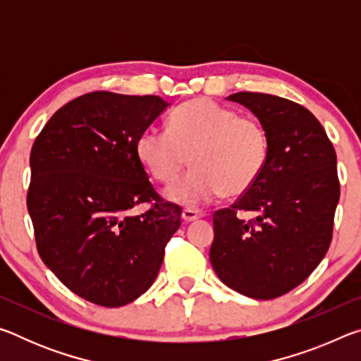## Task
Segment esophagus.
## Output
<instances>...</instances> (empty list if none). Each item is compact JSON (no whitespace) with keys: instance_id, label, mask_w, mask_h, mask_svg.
<instances>
[{"instance_id":"34e87169","label":"esophagus","mask_w":361,"mask_h":361,"mask_svg":"<svg viewBox=\"0 0 361 361\" xmlns=\"http://www.w3.org/2000/svg\"><path fill=\"white\" fill-rule=\"evenodd\" d=\"M204 213L199 212V210H194V209H185L181 213V218L185 219L186 223H191V221H195V219L202 218Z\"/></svg>"}]
</instances>
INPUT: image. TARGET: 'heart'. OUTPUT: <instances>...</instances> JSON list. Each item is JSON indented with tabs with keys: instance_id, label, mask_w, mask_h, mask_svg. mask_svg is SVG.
<instances>
[{
	"instance_id": "heart-1",
	"label": "heart",
	"mask_w": 361,
	"mask_h": 361,
	"mask_svg": "<svg viewBox=\"0 0 361 361\" xmlns=\"http://www.w3.org/2000/svg\"><path fill=\"white\" fill-rule=\"evenodd\" d=\"M137 156L152 178L170 185L191 161L195 169L167 189V199L200 207L219 194H245L269 159V133L261 121L209 99L176 106L169 127H148L137 138Z\"/></svg>"
}]
</instances>
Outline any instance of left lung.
<instances>
[{"instance_id":"left-lung-1","label":"left lung","mask_w":361,"mask_h":361,"mask_svg":"<svg viewBox=\"0 0 361 361\" xmlns=\"http://www.w3.org/2000/svg\"><path fill=\"white\" fill-rule=\"evenodd\" d=\"M228 100L264 124L269 159L245 194L213 213L210 261L229 288L274 299L301 285L328 252L341 192L336 151L319 119L295 102L259 92Z\"/></svg>"}]
</instances>
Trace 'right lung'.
Listing matches in <instances>:
<instances>
[{
  "mask_svg": "<svg viewBox=\"0 0 361 361\" xmlns=\"http://www.w3.org/2000/svg\"><path fill=\"white\" fill-rule=\"evenodd\" d=\"M106 90L66 103L36 137L27 207L44 264L75 295L121 307L149 288L181 207L156 192L137 138L167 108ZM148 203L142 216L131 215Z\"/></svg>",
  "mask_w": 361,
  "mask_h": 361,
  "instance_id": "1",
  "label": "right lung"
}]
</instances>
